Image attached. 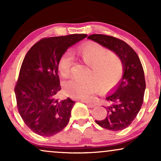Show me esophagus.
<instances>
[{
	"instance_id": "esophagus-1",
	"label": "esophagus",
	"mask_w": 161,
	"mask_h": 161,
	"mask_svg": "<svg viewBox=\"0 0 161 161\" xmlns=\"http://www.w3.org/2000/svg\"><path fill=\"white\" fill-rule=\"evenodd\" d=\"M82 102L85 103L86 104V105H88V106L90 107V108H92V107H94V106H95V104H94V103H92L88 102V101H82Z\"/></svg>"
}]
</instances>
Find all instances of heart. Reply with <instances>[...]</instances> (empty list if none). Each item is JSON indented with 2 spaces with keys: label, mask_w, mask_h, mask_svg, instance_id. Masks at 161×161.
<instances>
[{
  "label": "heart",
  "mask_w": 161,
  "mask_h": 161,
  "mask_svg": "<svg viewBox=\"0 0 161 161\" xmlns=\"http://www.w3.org/2000/svg\"><path fill=\"white\" fill-rule=\"evenodd\" d=\"M78 55L90 69L86 75V80H69L64 83V91L67 96L76 100H86L96 89L101 93L113 90L122 78L123 64L117 55L109 52L100 44L90 42L78 49ZM73 55L66 51L61 55L58 63L59 73L64 78L69 75Z\"/></svg>",
  "instance_id": "heart-1"
}]
</instances>
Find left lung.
Returning a JSON list of instances; mask_svg holds the SVG:
<instances>
[{"label":"left lung","mask_w":161,"mask_h":161,"mask_svg":"<svg viewBox=\"0 0 161 161\" xmlns=\"http://www.w3.org/2000/svg\"><path fill=\"white\" fill-rule=\"evenodd\" d=\"M88 39L113 51L122 61V78L105 97L107 116L95 120L103 128L113 131L124 130L131 124L142 108L146 89L144 69L138 55L129 45L115 37L103 34H92Z\"/></svg>","instance_id":"left-lung-1"}]
</instances>
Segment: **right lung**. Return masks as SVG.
I'll use <instances>...</instances> for the list:
<instances>
[{"mask_svg": "<svg viewBox=\"0 0 161 161\" xmlns=\"http://www.w3.org/2000/svg\"><path fill=\"white\" fill-rule=\"evenodd\" d=\"M86 34L41 39L25 55L14 88L17 108L25 124L37 135L52 136L67 126L75 103L57 99L61 90L59 58Z\"/></svg>", "mask_w": 161, "mask_h": 161, "instance_id": "1", "label": "right lung"}]
</instances>
